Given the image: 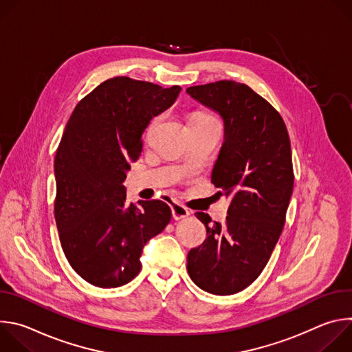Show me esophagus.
<instances>
[{
  "instance_id": "esophagus-1",
  "label": "esophagus",
  "mask_w": 352,
  "mask_h": 352,
  "mask_svg": "<svg viewBox=\"0 0 352 352\" xmlns=\"http://www.w3.org/2000/svg\"><path fill=\"white\" fill-rule=\"evenodd\" d=\"M170 208H171V213H173L174 220H182V219H186L190 214V212L184 205H181L179 202H175V200L171 204Z\"/></svg>"
}]
</instances>
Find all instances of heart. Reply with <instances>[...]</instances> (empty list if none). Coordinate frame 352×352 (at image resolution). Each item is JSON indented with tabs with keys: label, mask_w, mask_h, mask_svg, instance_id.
<instances>
[{
	"label": "heart",
	"mask_w": 352,
	"mask_h": 352,
	"mask_svg": "<svg viewBox=\"0 0 352 352\" xmlns=\"http://www.w3.org/2000/svg\"><path fill=\"white\" fill-rule=\"evenodd\" d=\"M157 117L156 118H153L152 121H150V124H148V129H152L153 126H155V124L157 122ZM208 120H213V117H210L209 114H204V113H196V114H193L192 117H190V120L189 121H208Z\"/></svg>",
	"instance_id": "1"
}]
</instances>
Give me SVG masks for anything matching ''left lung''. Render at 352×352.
Segmentation results:
<instances>
[{
    "label": "left lung",
    "instance_id": "obj_1",
    "mask_svg": "<svg viewBox=\"0 0 352 352\" xmlns=\"http://www.w3.org/2000/svg\"><path fill=\"white\" fill-rule=\"evenodd\" d=\"M186 93L224 121L212 182L231 196L224 224L195 214L208 238L189 250L186 267L199 288L231 295L259 277L283 231L294 188L289 136L273 106L243 83L219 80Z\"/></svg>",
    "mask_w": 352,
    "mask_h": 352
}]
</instances>
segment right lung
Here are the masks:
<instances>
[{"instance_id":"obj_1","label":"right lung","mask_w":352,"mask_h":352,"mask_svg":"<svg viewBox=\"0 0 352 352\" xmlns=\"http://www.w3.org/2000/svg\"><path fill=\"white\" fill-rule=\"evenodd\" d=\"M179 91L111 78L83 97L67 122L54 160V216L69 265L96 287L133 280L143 246L171 220L162 200L126 204L124 181L150 120L170 109Z\"/></svg>"}]
</instances>
